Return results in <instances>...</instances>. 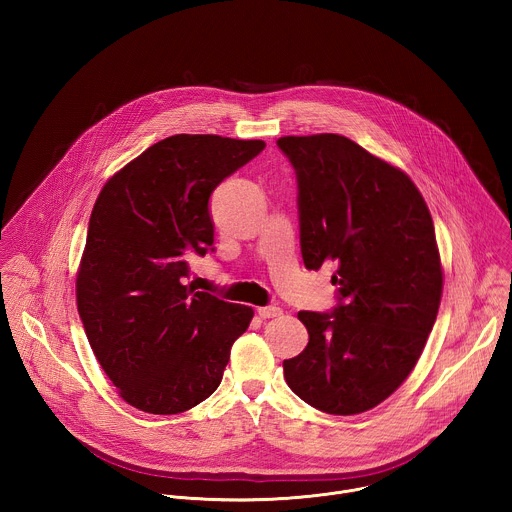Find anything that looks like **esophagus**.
Here are the masks:
<instances>
[{
	"label": "esophagus",
	"mask_w": 512,
	"mask_h": 512,
	"mask_svg": "<svg viewBox=\"0 0 512 512\" xmlns=\"http://www.w3.org/2000/svg\"><path fill=\"white\" fill-rule=\"evenodd\" d=\"M257 314H259V318L269 320V318H277V316H281V314H283V310H281V308H277V306H263V308H257Z\"/></svg>",
	"instance_id": "1"
}]
</instances>
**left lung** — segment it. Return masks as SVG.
Listing matches in <instances>:
<instances>
[{
  "instance_id": "obj_1",
  "label": "left lung",
  "mask_w": 512,
  "mask_h": 512,
  "mask_svg": "<svg viewBox=\"0 0 512 512\" xmlns=\"http://www.w3.org/2000/svg\"><path fill=\"white\" fill-rule=\"evenodd\" d=\"M277 145L298 174L304 263H336L340 296L330 314H298L310 342L283 360V377L324 413L369 411L409 377L440 310L429 208L403 170L344 135H285Z\"/></svg>"
}]
</instances>
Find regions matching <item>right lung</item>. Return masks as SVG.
<instances>
[{
  "instance_id": "1",
  "label": "right lung",
  "mask_w": 512,
  "mask_h": 512,
  "mask_svg": "<svg viewBox=\"0 0 512 512\" xmlns=\"http://www.w3.org/2000/svg\"><path fill=\"white\" fill-rule=\"evenodd\" d=\"M265 148L261 139L178 133L103 186L77 271L89 344L119 397L174 415L221 385L253 308L184 285L188 257L214 243L212 190Z\"/></svg>"
}]
</instances>
